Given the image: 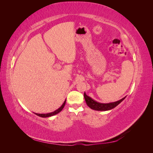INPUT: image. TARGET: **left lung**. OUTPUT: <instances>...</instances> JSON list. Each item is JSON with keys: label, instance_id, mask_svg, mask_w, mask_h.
Wrapping results in <instances>:
<instances>
[{"label": "left lung", "instance_id": "obj_1", "mask_svg": "<svg viewBox=\"0 0 153 153\" xmlns=\"http://www.w3.org/2000/svg\"><path fill=\"white\" fill-rule=\"evenodd\" d=\"M126 97H123V99L116 102L110 103H101L93 100L92 98H91L90 97L87 96L85 92L84 93V98H85L87 106L91 109L97 110V111H106V110H110L114 108H115L116 106H118L120 102H122L123 100L125 99Z\"/></svg>", "mask_w": 153, "mask_h": 153}]
</instances>
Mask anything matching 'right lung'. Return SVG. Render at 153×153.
<instances>
[{"label":"right lung","mask_w":153,"mask_h":153,"mask_svg":"<svg viewBox=\"0 0 153 153\" xmlns=\"http://www.w3.org/2000/svg\"><path fill=\"white\" fill-rule=\"evenodd\" d=\"M66 100H65L64 103L62 104V105L59 108H58L57 110H56L55 111H54L53 112H50V113H47V114H37V113H35V114L36 115H37L38 116L42 117V118H47V117H51V116H54V115L57 114H58L60 112H61L62 110V109L64 108V107L65 106V104H66Z\"/></svg>","instance_id":"1"}]
</instances>
